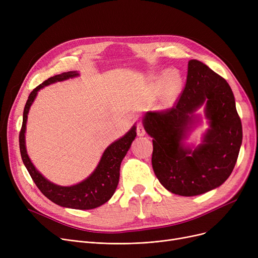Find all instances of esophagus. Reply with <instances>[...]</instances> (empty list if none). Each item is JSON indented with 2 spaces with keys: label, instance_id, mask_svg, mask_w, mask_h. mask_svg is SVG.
<instances>
[{
  "label": "esophagus",
  "instance_id": "34e87169",
  "mask_svg": "<svg viewBox=\"0 0 258 258\" xmlns=\"http://www.w3.org/2000/svg\"><path fill=\"white\" fill-rule=\"evenodd\" d=\"M136 131H137V134L138 136H144L145 135V130H144V126H143V123L141 121H139L137 125H136Z\"/></svg>",
  "mask_w": 258,
  "mask_h": 258
}]
</instances>
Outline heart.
<instances>
[{
	"mask_svg": "<svg viewBox=\"0 0 258 258\" xmlns=\"http://www.w3.org/2000/svg\"><path fill=\"white\" fill-rule=\"evenodd\" d=\"M180 78L177 76H171L168 77L167 81L164 85V90H163V96L166 102H170L173 100L175 97V95L178 94L179 89H180Z\"/></svg>",
	"mask_w": 258,
	"mask_h": 258,
	"instance_id": "1",
	"label": "heart"
}]
</instances>
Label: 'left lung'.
<instances>
[{"instance_id":"left-lung-1","label":"left lung","mask_w":258,"mask_h":258,"mask_svg":"<svg viewBox=\"0 0 258 258\" xmlns=\"http://www.w3.org/2000/svg\"><path fill=\"white\" fill-rule=\"evenodd\" d=\"M206 103L211 128L195 151L181 140L192 114ZM144 127L153 137L152 165L167 190L183 197L205 194L231 174L242 140L234 95L225 78L197 59L188 62L186 86L172 107L147 113Z\"/></svg>"}]
</instances>
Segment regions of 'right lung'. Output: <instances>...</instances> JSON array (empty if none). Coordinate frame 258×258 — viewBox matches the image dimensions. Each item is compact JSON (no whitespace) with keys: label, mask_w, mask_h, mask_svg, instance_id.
I'll use <instances>...</instances> for the list:
<instances>
[{"label":"right lung","mask_w":258,"mask_h":258,"mask_svg":"<svg viewBox=\"0 0 258 258\" xmlns=\"http://www.w3.org/2000/svg\"><path fill=\"white\" fill-rule=\"evenodd\" d=\"M77 75L78 74L74 71L54 75L45 80L39 86H37L30 93L24 108L23 124L20 132L19 141L20 152L24 164L27 170H28L33 182L45 197L62 207L88 210L101 206L114 195L119 182V170L121 162L125 157L132 142L137 135L136 126H133L132 130L127 134H125L123 137L115 141L106 148L100 159L98 166L88 179L70 187L58 186L45 179L31 163L28 155H27L25 146L27 115H28L29 108L36 96L37 91L50 84L61 81Z\"/></svg>","instance_id":"obj_1"}]
</instances>
